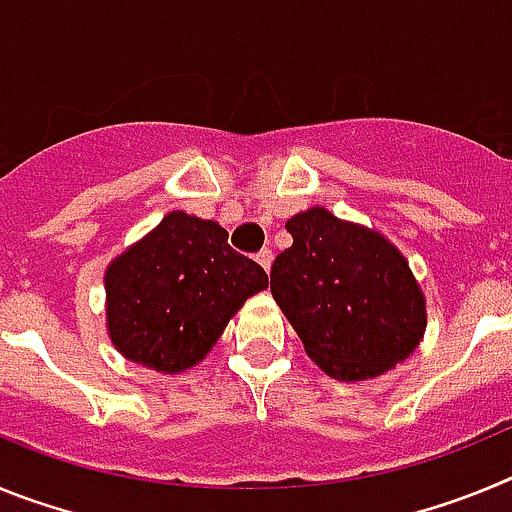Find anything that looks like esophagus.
<instances>
[{
    "label": "esophagus",
    "mask_w": 512,
    "mask_h": 512,
    "mask_svg": "<svg viewBox=\"0 0 512 512\" xmlns=\"http://www.w3.org/2000/svg\"><path fill=\"white\" fill-rule=\"evenodd\" d=\"M256 261H259V266H261V269H264L266 274H269V269H271V261H274V256H271V251H259V253H256Z\"/></svg>",
    "instance_id": "obj_1"
}]
</instances>
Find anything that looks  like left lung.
Returning a JSON list of instances; mask_svg holds the SVG:
<instances>
[{
	"label": "left lung",
	"mask_w": 512,
	"mask_h": 512,
	"mask_svg": "<svg viewBox=\"0 0 512 512\" xmlns=\"http://www.w3.org/2000/svg\"><path fill=\"white\" fill-rule=\"evenodd\" d=\"M292 246L271 266V295L328 377L361 382L420 346L428 312L400 248L379 230L310 207L287 220Z\"/></svg>",
	"instance_id": "left-lung-1"
}]
</instances>
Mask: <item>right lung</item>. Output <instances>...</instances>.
I'll return each instance as SVG.
<instances>
[{
  "label": "right lung",
  "instance_id": "add662e5",
  "mask_svg": "<svg viewBox=\"0 0 512 512\" xmlns=\"http://www.w3.org/2000/svg\"><path fill=\"white\" fill-rule=\"evenodd\" d=\"M266 284V271L228 246L223 225L171 210L104 271L107 333L128 361L187 372Z\"/></svg>",
  "mask_w": 512,
  "mask_h": 512
}]
</instances>
